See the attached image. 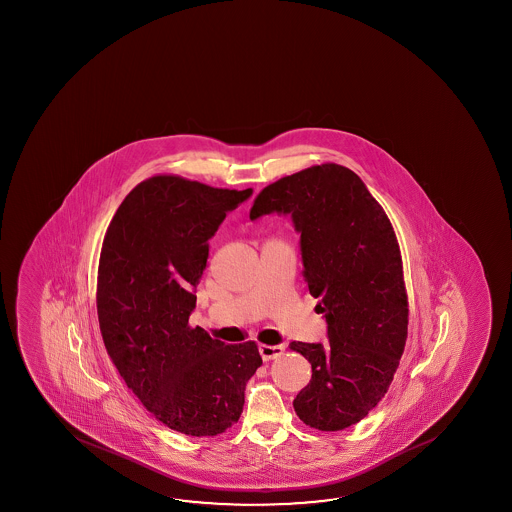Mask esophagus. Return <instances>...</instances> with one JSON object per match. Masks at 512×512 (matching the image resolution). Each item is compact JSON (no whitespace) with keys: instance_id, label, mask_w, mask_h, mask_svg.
Here are the masks:
<instances>
[{"instance_id":"obj_1","label":"esophagus","mask_w":512,"mask_h":512,"mask_svg":"<svg viewBox=\"0 0 512 512\" xmlns=\"http://www.w3.org/2000/svg\"><path fill=\"white\" fill-rule=\"evenodd\" d=\"M284 346L282 344H278V346H268V344H262L259 348L260 357H262V361H273V359H277L280 357L282 353H284Z\"/></svg>"}]
</instances>
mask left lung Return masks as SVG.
I'll return each instance as SVG.
<instances>
[{"label": "left lung", "mask_w": 512, "mask_h": 512, "mask_svg": "<svg viewBox=\"0 0 512 512\" xmlns=\"http://www.w3.org/2000/svg\"><path fill=\"white\" fill-rule=\"evenodd\" d=\"M291 216L303 278L327 319V343H293L312 366L294 398L305 425L352 427L393 382L407 339L402 255L391 221L352 169L321 164L280 178L255 198L250 219Z\"/></svg>", "instance_id": "left-lung-1"}]
</instances>
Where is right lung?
<instances>
[{"label": "right lung", "mask_w": 512, "mask_h": 512, "mask_svg": "<svg viewBox=\"0 0 512 512\" xmlns=\"http://www.w3.org/2000/svg\"><path fill=\"white\" fill-rule=\"evenodd\" d=\"M252 194L151 176L103 239L96 303L105 348L144 407L185 436H218L237 423L262 364L253 341L225 344L189 327L209 239Z\"/></svg>", "instance_id": "obj_1"}]
</instances>
